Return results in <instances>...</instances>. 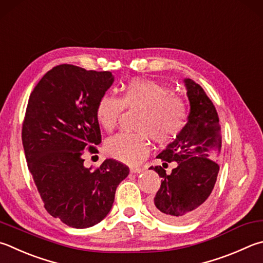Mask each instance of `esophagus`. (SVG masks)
<instances>
[{
  "label": "esophagus",
  "instance_id": "1",
  "mask_svg": "<svg viewBox=\"0 0 263 263\" xmlns=\"http://www.w3.org/2000/svg\"><path fill=\"white\" fill-rule=\"evenodd\" d=\"M130 171H131V174H140L141 171H142V169L141 168H137V166H131Z\"/></svg>",
  "mask_w": 263,
  "mask_h": 263
}]
</instances>
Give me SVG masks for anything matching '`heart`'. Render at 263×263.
Returning a JSON list of instances; mask_svg holds the SVG:
<instances>
[{
  "label": "heart",
  "mask_w": 263,
  "mask_h": 263,
  "mask_svg": "<svg viewBox=\"0 0 263 263\" xmlns=\"http://www.w3.org/2000/svg\"><path fill=\"white\" fill-rule=\"evenodd\" d=\"M124 108L140 109L138 133H119L108 139L104 149L109 155L127 164H138L149 152V136L159 144L175 139L187 119V107L183 99L154 80L136 78L122 88L121 99L107 94L100 99L97 118L104 130L116 127Z\"/></svg>",
  "instance_id": "heart-1"
}]
</instances>
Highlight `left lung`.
<instances>
[{
  "label": "left lung",
  "instance_id": "8db88e82",
  "mask_svg": "<svg viewBox=\"0 0 263 263\" xmlns=\"http://www.w3.org/2000/svg\"><path fill=\"white\" fill-rule=\"evenodd\" d=\"M184 83L190 101L187 123L157 155L162 161L177 162V166L170 175L162 166H151L162 177L151 211L173 224L192 222L206 207L217 179L219 165L215 161L222 147L221 125L211 99L194 80Z\"/></svg>",
  "mask_w": 263,
  "mask_h": 263
}]
</instances>
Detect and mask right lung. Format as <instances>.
Returning a JSON list of instances; mask_svg holds the SVG:
<instances>
[{"mask_svg":"<svg viewBox=\"0 0 263 263\" xmlns=\"http://www.w3.org/2000/svg\"><path fill=\"white\" fill-rule=\"evenodd\" d=\"M114 83L109 71L61 64L49 70L28 99L22 140L28 170L52 217L76 229L93 227L107 216L125 164L108 159L86 168L85 151L97 153L101 131L97 107Z\"/></svg>","mask_w":263,"mask_h":263,"instance_id":"add662e5","label":"right lung"}]
</instances>
